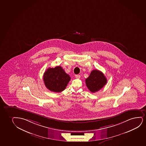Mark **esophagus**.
<instances>
[{
    "label": "esophagus",
    "mask_w": 146,
    "mask_h": 146,
    "mask_svg": "<svg viewBox=\"0 0 146 146\" xmlns=\"http://www.w3.org/2000/svg\"><path fill=\"white\" fill-rule=\"evenodd\" d=\"M75 77L76 78L79 79V78H80L81 77V76L80 75H76Z\"/></svg>",
    "instance_id": "1"
}]
</instances>
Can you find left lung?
I'll return each instance as SVG.
<instances>
[{"instance_id":"obj_1","label":"left lung","mask_w":146,"mask_h":146,"mask_svg":"<svg viewBox=\"0 0 146 146\" xmlns=\"http://www.w3.org/2000/svg\"><path fill=\"white\" fill-rule=\"evenodd\" d=\"M85 81L88 90L94 93L101 90L106 84L107 80L102 72L98 70H94Z\"/></svg>"}]
</instances>
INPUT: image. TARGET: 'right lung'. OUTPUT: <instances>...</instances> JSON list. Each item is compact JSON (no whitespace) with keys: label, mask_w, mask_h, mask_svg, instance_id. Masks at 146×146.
<instances>
[{"label":"right lung","mask_w":146,"mask_h":146,"mask_svg":"<svg viewBox=\"0 0 146 146\" xmlns=\"http://www.w3.org/2000/svg\"><path fill=\"white\" fill-rule=\"evenodd\" d=\"M70 79V77L60 66L49 68L44 74L45 86L50 91L56 92L64 90Z\"/></svg>","instance_id":"obj_1"}]
</instances>
